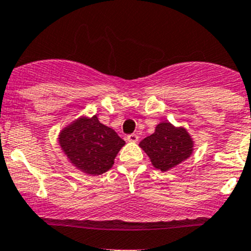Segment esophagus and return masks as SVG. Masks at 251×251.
<instances>
[{
	"label": "esophagus",
	"mask_w": 251,
	"mask_h": 251,
	"mask_svg": "<svg viewBox=\"0 0 251 251\" xmlns=\"http://www.w3.org/2000/svg\"><path fill=\"white\" fill-rule=\"evenodd\" d=\"M126 141L131 142V143H136V142L138 141V136L136 135V133H131V135H128L127 137H126Z\"/></svg>",
	"instance_id": "1"
}]
</instances>
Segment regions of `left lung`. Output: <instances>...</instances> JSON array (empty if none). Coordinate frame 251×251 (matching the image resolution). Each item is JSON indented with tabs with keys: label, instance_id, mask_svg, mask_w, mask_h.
Returning a JSON list of instances; mask_svg holds the SVG:
<instances>
[{
	"label": "left lung",
	"instance_id": "8db88e82",
	"mask_svg": "<svg viewBox=\"0 0 251 251\" xmlns=\"http://www.w3.org/2000/svg\"><path fill=\"white\" fill-rule=\"evenodd\" d=\"M140 147L154 168L165 173L192 155L194 142L184 127L163 121L156 125L153 135L140 142Z\"/></svg>",
	"mask_w": 251,
	"mask_h": 251
}]
</instances>
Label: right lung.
<instances>
[{"mask_svg":"<svg viewBox=\"0 0 251 251\" xmlns=\"http://www.w3.org/2000/svg\"><path fill=\"white\" fill-rule=\"evenodd\" d=\"M59 146L70 163L86 175H102L111 169L125 146L113 128L100 123L97 115L81 116L59 133Z\"/></svg>","mask_w":251,"mask_h":251,"instance_id":"1","label":"right lung"}]
</instances>
